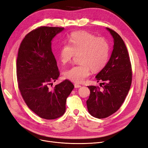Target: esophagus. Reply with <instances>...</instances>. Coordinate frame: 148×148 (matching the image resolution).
I'll return each instance as SVG.
<instances>
[{"mask_svg":"<svg viewBox=\"0 0 148 148\" xmlns=\"http://www.w3.org/2000/svg\"><path fill=\"white\" fill-rule=\"evenodd\" d=\"M74 86H75V88H80V87L82 86L81 85H79V84H75Z\"/></svg>","mask_w":148,"mask_h":148,"instance_id":"esophagus-1","label":"esophagus"}]
</instances>
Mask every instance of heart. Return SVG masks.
Masks as SVG:
<instances>
[{"mask_svg": "<svg viewBox=\"0 0 148 148\" xmlns=\"http://www.w3.org/2000/svg\"><path fill=\"white\" fill-rule=\"evenodd\" d=\"M75 54H79L81 64L66 70L64 77L75 83H82L89 76L90 69L99 71L106 65L110 55L109 43L105 38L97 37L87 31L73 32L68 39V44L60 47L59 60L62 64H66Z\"/></svg>", "mask_w": 148, "mask_h": 148, "instance_id": "b5f03b06", "label": "heart"}]
</instances>
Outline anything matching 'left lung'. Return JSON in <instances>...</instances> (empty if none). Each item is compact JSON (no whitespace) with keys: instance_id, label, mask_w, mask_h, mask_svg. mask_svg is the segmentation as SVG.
<instances>
[{"instance_id":"left-lung-1","label":"left lung","mask_w":148,"mask_h":148,"mask_svg":"<svg viewBox=\"0 0 148 148\" xmlns=\"http://www.w3.org/2000/svg\"><path fill=\"white\" fill-rule=\"evenodd\" d=\"M114 39L113 51L106 65L96 76L101 89L89 86L90 95L86 101L89 113L94 117L104 119L117 111L131 86L132 66L127 49L120 36L106 28Z\"/></svg>"}]
</instances>
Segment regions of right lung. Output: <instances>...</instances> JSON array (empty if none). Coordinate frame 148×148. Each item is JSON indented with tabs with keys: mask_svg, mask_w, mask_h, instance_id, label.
<instances>
[{
	"mask_svg": "<svg viewBox=\"0 0 148 148\" xmlns=\"http://www.w3.org/2000/svg\"><path fill=\"white\" fill-rule=\"evenodd\" d=\"M64 28L41 26L22 41L16 60L17 82L29 108L41 118L53 120L63 115L66 98L74 88L68 79L50 89L49 85L59 77L52 51V41Z\"/></svg>",
	"mask_w": 148,
	"mask_h": 148,
	"instance_id": "add662e5",
	"label": "right lung"
}]
</instances>
